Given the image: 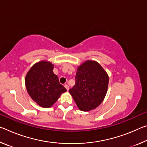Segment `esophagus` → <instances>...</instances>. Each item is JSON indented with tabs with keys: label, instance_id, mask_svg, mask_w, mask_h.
I'll use <instances>...</instances> for the list:
<instances>
[{
	"label": "esophagus",
	"instance_id": "esophagus-1",
	"mask_svg": "<svg viewBox=\"0 0 147 147\" xmlns=\"http://www.w3.org/2000/svg\"><path fill=\"white\" fill-rule=\"evenodd\" d=\"M64 86H65V88H66L67 90V91L69 90V86L67 85V84H65V85Z\"/></svg>",
	"mask_w": 147,
	"mask_h": 147
}]
</instances>
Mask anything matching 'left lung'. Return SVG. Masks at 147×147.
I'll use <instances>...</instances> for the list:
<instances>
[{
  "label": "left lung",
  "instance_id": "obj_1",
  "mask_svg": "<svg viewBox=\"0 0 147 147\" xmlns=\"http://www.w3.org/2000/svg\"><path fill=\"white\" fill-rule=\"evenodd\" d=\"M75 80L69 93L78 108L88 111L97 108L105 97L109 82L108 74L100 65L86 61L78 68Z\"/></svg>",
  "mask_w": 147,
  "mask_h": 147
}]
</instances>
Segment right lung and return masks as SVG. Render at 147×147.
Listing matches in <instances>:
<instances>
[{"label":"right lung","instance_id":"right-lung-1","mask_svg":"<svg viewBox=\"0 0 147 147\" xmlns=\"http://www.w3.org/2000/svg\"><path fill=\"white\" fill-rule=\"evenodd\" d=\"M54 65L42 61L32 66L27 73L25 84L30 97L43 108H49L67 90L53 73Z\"/></svg>","mask_w":147,"mask_h":147}]
</instances>
